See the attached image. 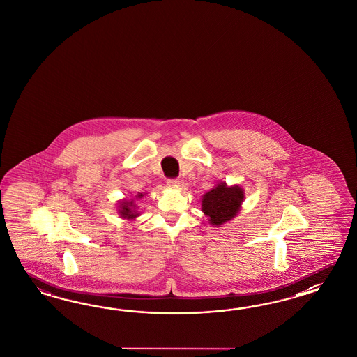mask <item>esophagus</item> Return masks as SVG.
Wrapping results in <instances>:
<instances>
[{
  "label": "esophagus",
  "instance_id": "esophagus-1",
  "mask_svg": "<svg viewBox=\"0 0 357 357\" xmlns=\"http://www.w3.org/2000/svg\"><path fill=\"white\" fill-rule=\"evenodd\" d=\"M167 184H169L170 187H178V185L181 184V181H179L178 178H169V179H167Z\"/></svg>",
  "mask_w": 357,
  "mask_h": 357
}]
</instances>
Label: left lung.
I'll return each mask as SVG.
<instances>
[{"instance_id":"obj_1","label":"left lung","mask_w":357,"mask_h":357,"mask_svg":"<svg viewBox=\"0 0 357 357\" xmlns=\"http://www.w3.org/2000/svg\"><path fill=\"white\" fill-rule=\"evenodd\" d=\"M243 200V191L238 187L218 184L203 197V212L209 217L211 224L221 225L236 216Z\"/></svg>"}]
</instances>
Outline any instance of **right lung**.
<instances>
[{
    "label": "right lung",
    "instance_id": "obj_1",
    "mask_svg": "<svg viewBox=\"0 0 357 357\" xmlns=\"http://www.w3.org/2000/svg\"><path fill=\"white\" fill-rule=\"evenodd\" d=\"M142 196V195H140ZM130 203L128 202H123L121 203V211H120V216L126 217V218H133V217H136V215L132 212V209L130 208Z\"/></svg>",
    "mask_w": 357,
    "mask_h": 357
}]
</instances>
